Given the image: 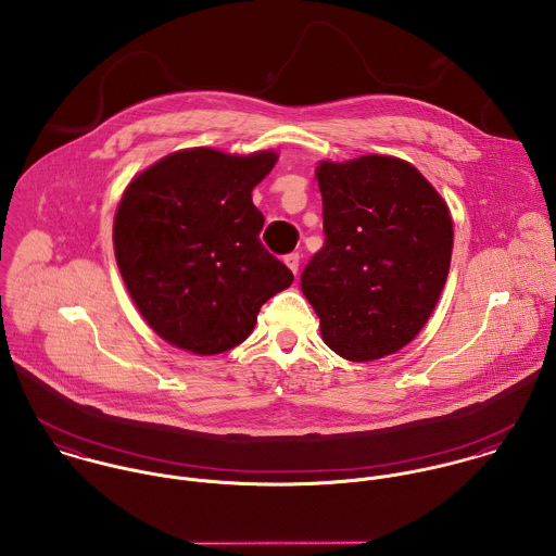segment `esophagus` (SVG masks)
<instances>
[{
	"label": "esophagus",
	"mask_w": 556,
	"mask_h": 556,
	"mask_svg": "<svg viewBox=\"0 0 556 556\" xmlns=\"http://www.w3.org/2000/svg\"><path fill=\"white\" fill-rule=\"evenodd\" d=\"M285 263H287V267H289L293 274H298V269H300V252L287 254V256H285Z\"/></svg>",
	"instance_id": "1"
}]
</instances>
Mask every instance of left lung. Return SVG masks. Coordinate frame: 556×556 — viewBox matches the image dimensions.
Listing matches in <instances>:
<instances>
[{"label": "left lung", "instance_id": "obj_1", "mask_svg": "<svg viewBox=\"0 0 556 556\" xmlns=\"http://www.w3.org/2000/svg\"><path fill=\"white\" fill-rule=\"evenodd\" d=\"M326 243L302 291L330 350L354 363L399 352L427 324L451 267L453 222L407 162L367 155L317 168Z\"/></svg>", "mask_w": 556, "mask_h": 556}]
</instances>
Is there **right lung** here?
I'll list each match as a JSON object with an SVG mask.
<instances>
[{
  "mask_svg": "<svg viewBox=\"0 0 556 556\" xmlns=\"http://www.w3.org/2000/svg\"><path fill=\"white\" fill-rule=\"evenodd\" d=\"M276 153L179 151L134 179L116 211L114 252L149 326L168 343L222 354L245 341L261 306L293 282L261 243L252 189Z\"/></svg>",
  "mask_w": 556,
  "mask_h": 556,
  "instance_id": "right-lung-1",
  "label": "right lung"
}]
</instances>
